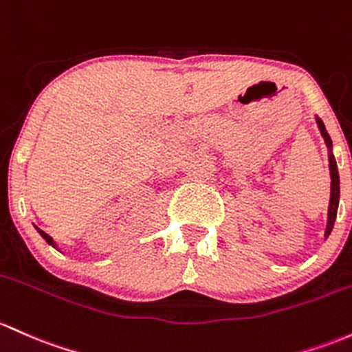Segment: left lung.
<instances>
[{
  "mask_svg": "<svg viewBox=\"0 0 352 352\" xmlns=\"http://www.w3.org/2000/svg\"><path fill=\"white\" fill-rule=\"evenodd\" d=\"M318 125L322 133L326 145L329 148H333V142H331L329 135H327L326 129H324V123L318 118ZM329 170H331V200H329V212H327V227H326V239L329 237L331 230L334 227L336 214H338V206H339V173H338V165H336V158L333 153H329Z\"/></svg>",
  "mask_w": 352,
  "mask_h": 352,
  "instance_id": "obj_1",
  "label": "left lung"
}]
</instances>
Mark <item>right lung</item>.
<instances>
[{"instance_id": "obj_1", "label": "right lung", "mask_w": 352, "mask_h": 352, "mask_svg": "<svg viewBox=\"0 0 352 352\" xmlns=\"http://www.w3.org/2000/svg\"><path fill=\"white\" fill-rule=\"evenodd\" d=\"M38 232H40V234H41V237H43V239H45V241H46V242H48V244L55 245V244H53V239H52V237H50V235H48V234H46V232H43V230H40V229H38Z\"/></svg>"}]
</instances>
